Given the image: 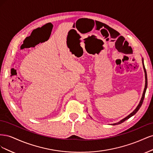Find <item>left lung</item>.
Segmentation results:
<instances>
[{"mask_svg": "<svg viewBox=\"0 0 153 153\" xmlns=\"http://www.w3.org/2000/svg\"><path fill=\"white\" fill-rule=\"evenodd\" d=\"M142 64H143V70H144V72H145V78H146V84H145V88H144V90H143V94H142V98L140 100V101L139 104L138 105V106H137V108L133 110V112H132L130 114L128 115L127 117H126L125 118H124L123 119L121 120V121H119L118 123H114V124H112V125H117V124H121L123 122H124L126 120L128 119L129 118H130L131 117H132L133 115H135L137 112L138 110L140 109V108L141 107V106L142 105V103H143V99H144V97H145V94H146V89H147V73H146V68H145V66H144V64H143V59L142 58Z\"/></svg>", "mask_w": 153, "mask_h": 153, "instance_id": "obj_1", "label": "left lung"}]
</instances>
